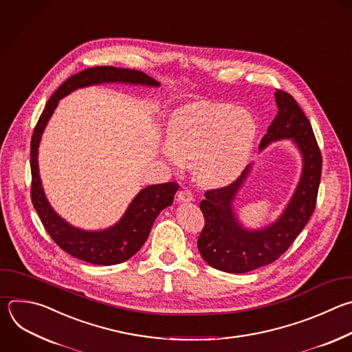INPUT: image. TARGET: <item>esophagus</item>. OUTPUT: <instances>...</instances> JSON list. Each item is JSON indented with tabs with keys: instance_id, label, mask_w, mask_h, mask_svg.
I'll return each mask as SVG.
<instances>
[{
	"instance_id": "34e87169",
	"label": "esophagus",
	"mask_w": 352,
	"mask_h": 352,
	"mask_svg": "<svg viewBox=\"0 0 352 352\" xmlns=\"http://www.w3.org/2000/svg\"><path fill=\"white\" fill-rule=\"evenodd\" d=\"M177 200H178V201H184V203L192 201V200H193V193H192V190L188 189V188L181 189V190L178 192V195H177Z\"/></svg>"
}]
</instances>
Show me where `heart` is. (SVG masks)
I'll return each mask as SVG.
<instances>
[{
	"label": "heart",
	"instance_id": "heart-1",
	"mask_svg": "<svg viewBox=\"0 0 352 352\" xmlns=\"http://www.w3.org/2000/svg\"><path fill=\"white\" fill-rule=\"evenodd\" d=\"M256 134V123L248 111L229 103L199 102L175 114L166 156L174 166H196L204 185H222L245 167Z\"/></svg>",
	"mask_w": 352,
	"mask_h": 352
}]
</instances>
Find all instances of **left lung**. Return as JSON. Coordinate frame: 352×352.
<instances>
[{"label":"left lung","mask_w":352,"mask_h":352,"mask_svg":"<svg viewBox=\"0 0 352 352\" xmlns=\"http://www.w3.org/2000/svg\"><path fill=\"white\" fill-rule=\"evenodd\" d=\"M275 100L279 110L260 148L278 140L292 138L304 160L301 179L285 212L263 230L243 229L232 208V201L250 167L229 185L204 192V199L200 201L204 226L197 239V249L207 264L223 272L245 274L276 261L293 245L316 206L322 155L311 123L289 92L276 89Z\"/></svg>","instance_id":"1"}]
</instances>
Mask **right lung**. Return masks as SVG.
<instances>
[{
	"label": "right lung",
	"mask_w": 352,
	"mask_h": 352,
	"mask_svg": "<svg viewBox=\"0 0 352 352\" xmlns=\"http://www.w3.org/2000/svg\"><path fill=\"white\" fill-rule=\"evenodd\" d=\"M114 81L159 87V82L155 78L135 69H120L113 66L85 69L69 77L48 99L34 127L30 142V195L45 230L62 250L78 260L95 265H114L131 258L146 242L152 225L160 211L173 204L174 195L179 188L177 182H166L142 189L130 204L124 217L114 226L100 232H88L69 225L47 201L38 175L37 152L41 134L58 104V100L77 88Z\"/></svg>",
	"instance_id": "1"
}]
</instances>
